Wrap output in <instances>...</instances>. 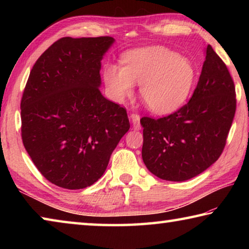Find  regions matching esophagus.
<instances>
[{
	"mask_svg": "<svg viewBox=\"0 0 249 249\" xmlns=\"http://www.w3.org/2000/svg\"><path fill=\"white\" fill-rule=\"evenodd\" d=\"M130 120H132V123H133V126L135 129H141V116L138 113H132V115H130Z\"/></svg>",
	"mask_w": 249,
	"mask_h": 249,
	"instance_id": "1",
	"label": "esophagus"
}]
</instances>
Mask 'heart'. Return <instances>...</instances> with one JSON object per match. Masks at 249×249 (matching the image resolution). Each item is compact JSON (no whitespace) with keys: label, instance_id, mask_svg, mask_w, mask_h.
<instances>
[{"label":"heart","instance_id":"obj_1","mask_svg":"<svg viewBox=\"0 0 249 249\" xmlns=\"http://www.w3.org/2000/svg\"><path fill=\"white\" fill-rule=\"evenodd\" d=\"M122 61L123 67L104 66L103 77L109 96L123 101L133 93L134 83H138L147 107L157 114L178 109L187 101L196 81L192 62L160 46L134 50Z\"/></svg>","mask_w":249,"mask_h":249}]
</instances>
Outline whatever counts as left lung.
Returning a JSON list of instances; mask_svg holds the SVG:
<instances>
[{
  "mask_svg": "<svg viewBox=\"0 0 249 249\" xmlns=\"http://www.w3.org/2000/svg\"><path fill=\"white\" fill-rule=\"evenodd\" d=\"M235 111L233 79L224 61L208 45L199 82L189 102L160 119L142 117V157L147 169L169 181L200 175L224 150Z\"/></svg>",
  "mask_w": 249,
  "mask_h": 249,
  "instance_id": "obj_1",
  "label": "left lung"
}]
</instances>
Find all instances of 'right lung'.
Returning a JSON list of instances; mask_svg holds the SVG:
<instances>
[{
    "instance_id": "obj_1",
    "label": "right lung",
    "mask_w": 249,
    "mask_h": 249,
    "mask_svg": "<svg viewBox=\"0 0 249 249\" xmlns=\"http://www.w3.org/2000/svg\"><path fill=\"white\" fill-rule=\"evenodd\" d=\"M109 36L62 37L29 73L20 101L22 140L50 182L77 190L98 181L129 129L126 108L99 89Z\"/></svg>"
}]
</instances>
